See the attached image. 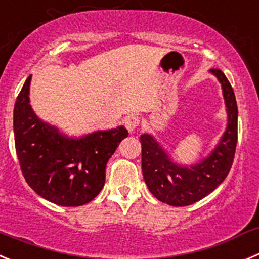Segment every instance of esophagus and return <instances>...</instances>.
<instances>
[{
    "label": "esophagus",
    "instance_id": "34e87169",
    "mask_svg": "<svg viewBox=\"0 0 259 259\" xmlns=\"http://www.w3.org/2000/svg\"><path fill=\"white\" fill-rule=\"evenodd\" d=\"M124 124L130 132H134L140 125V118L137 115H128L124 119Z\"/></svg>",
    "mask_w": 259,
    "mask_h": 259
}]
</instances>
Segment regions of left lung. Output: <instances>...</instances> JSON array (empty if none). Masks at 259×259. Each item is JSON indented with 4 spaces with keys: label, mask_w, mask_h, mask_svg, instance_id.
Wrapping results in <instances>:
<instances>
[{
    "label": "left lung",
    "mask_w": 259,
    "mask_h": 259,
    "mask_svg": "<svg viewBox=\"0 0 259 259\" xmlns=\"http://www.w3.org/2000/svg\"><path fill=\"white\" fill-rule=\"evenodd\" d=\"M210 72L221 82L229 123L217 148L207 159L193 167L177 165L150 135H142V175L150 193L158 200L175 207H185L200 200L224 182L234 162L238 142V105L234 90L220 69Z\"/></svg>",
    "instance_id": "1"
}]
</instances>
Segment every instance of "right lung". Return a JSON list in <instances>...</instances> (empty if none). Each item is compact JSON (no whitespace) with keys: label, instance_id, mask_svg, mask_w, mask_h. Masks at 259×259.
Wrapping results in <instances>:
<instances>
[{"label":"right lung","instance_id":"1","mask_svg":"<svg viewBox=\"0 0 259 259\" xmlns=\"http://www.w3.org/2000/svg\"><path fill=\"white\" fill-rule=\"evenodd\" d=\"M27 78L14 108V135L19 164L27 184L39 196L63 207H78L99 195L105 184V168L124 127L99 131L73 140L35 117L29 105Z\"/></svg>","mask_w":259,"mask_h":259}]
</instances>
